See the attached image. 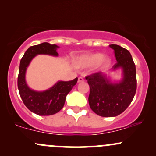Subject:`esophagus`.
<instances>
[{
    "label": "esophagus",
    "instance_id": "34e87169",
    "mask_svg": "<svg viewBox=\"0 0 156 156\" xmlns=\"http://www.w3.org/2000/svg\"><path fill=\"white\" fill-rule=\"evenodd\" d=\"M83 81H84V79L82 78V77H79V78H78V83H80V82H83Z\"/></svg>",
    "mask_w": 156,
    "mask_h": 156
}]
</instances>
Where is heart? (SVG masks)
<instances>
[{
    "instance_id": "heart-1",
    "label": "heart",
    "mask_w": 156,
    "mask_h": 156,
    "mask_svg": "<svg viewBox=\"0 0 156 156\" xmlns=\"http://www.w3.org/2000/svg\"><path fill=\"white\" fill-rule=\"evenodd\" d=\"M111 64V58L101 53H91L78 57L75 60V64L78 68H87L95 66L98 69H104Z\"/></svg>"
}]
</instances>
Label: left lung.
I'll return each instance as SVG.
<instances>
[{"mask_svg": "<svg viewBox=\"0 0 156 156\" xmlns=\"http://www.w3.org/2000/svg\"><path fill=\"white\" fill-rule=\"evenodd\" d=\"M117 63L112 72L122 69V78L113 82L108 74L98 72L86 77L90 92L89 106L98 115L112 117L120 114L133 101L136 91V66L130 52L117 44H110Z\"/></svg>", "mask_w": 156, "mask_h": 156, "instance_id": "1", "label": "left lung"}]
</instances>
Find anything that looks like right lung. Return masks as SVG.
<instances>
[{
	"label": "right lung",
	"mask_w": 156,
	"mask_h": 156,
	"mask_svg": "<svg viewBox=\"0 0 156 156\" xmlns=\"http://www.w3.org/2000/svg\"><path fill=\"white\" fill-rule=\"evenodd\" d=\"M56 44L43 42L31 46L26 51L20 63L17 78L20 95L25 105L31 111L40 116H49L56 114L63 108L66 97L78 81V78L69 81L58 80L53 87L44 91H36L30 88L26 80L27 67L37 55H49L58 56Z\"/></svg>",
	"instance_id": "1"
}]
</instances>
